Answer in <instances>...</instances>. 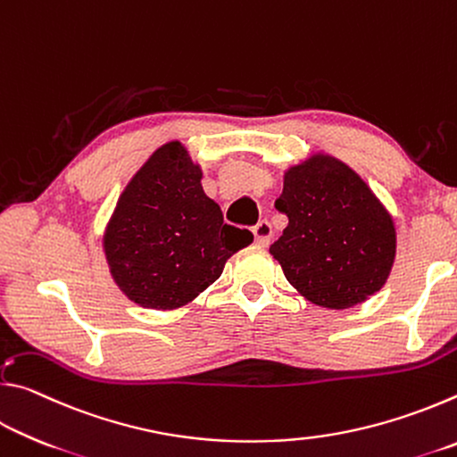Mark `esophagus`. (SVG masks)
Here are the masks:
<instances>
[{
  "label": "esophagus",
  "mask_w": 457,
  "mask_h": 457,
  "mask_svg": "<svg viewBox=\"0 0 457 457\" xmlns=\"http://www.w3.org/2000/svg\"><path fill=\"white\" fill-rule=\"evenodd\" d=\"M253 237H256V244L266 247L270 244V237H272V226L264 220L260 221L258 226H253Z\"/></svg>",
  "instance_id": "esophagus-1"
}]
</instances>
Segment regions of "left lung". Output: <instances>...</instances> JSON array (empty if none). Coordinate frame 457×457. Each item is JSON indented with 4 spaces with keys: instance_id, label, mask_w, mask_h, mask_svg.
<instances>
[{
    "instance_id": "1",
    "label": "left lung",
    "mask_w": 457,
    "mask_h": 457,
    "mask_svg": "<svg viewBox=\"0 0 457 457\" xmlns=\"http://www.w3.org/2000/svg\"><path fill=\"white\" fill-rule=\"evenodd\" d=\"M276 210L288 226L270 253L308 303L345 311L383 288L397 253L395 221L349 165L312 153L288 167Z\"/></svg>"
}]
</instances>
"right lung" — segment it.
Wrapping results in <instances>:
<instances>
[{"label":"right lung","instance_id":"obj_1","mask_svg":"<svg viewBox=\"0 0 457 457\" xmlns=\"http://www.w3.org/2000/svg\"><path fill=\"white\" fill-rule=\"evenodd\" d=\"M201 177L187 149L169 141L122 189L103 250L114 284L130 303L153 311L189 304L218 280L236 252L253 242L252 231L223 223Z\"/></svg>","mask_w":457,"mask_h":457}]
</instances>
